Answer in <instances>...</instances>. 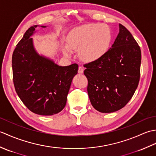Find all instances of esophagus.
<instances>
[{
	"instance_id": "1",
	"label": "esophagus",
	"mask_w": 156,
	"mask_h": 156,
	"mask_svg": "<svg viewBox=\"0 0 156 156\" xmlns=\"http://www.w3.org/2000/svg\"><path fill=\"white\" fill-rule=\"evenodd\" d=\"M84 72V68L82 66H79L78 68V73L79 74H82Z\"/></svg>"
}]
</instances>
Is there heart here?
<instances>
[{
	"label": "heart",
	"instance_id": "heart-1",
	"mask_svg": "<svg viewBox=\"0 0 156 156\" xmlns=\"http://www.w3.org/2000/svg\"><path fill=\"white\" fill-rule=\"evenodd\" d=\"M112 34L105 24H88L74 29L69 39V48L79 51V55L85 62H94L107 54L111 46ZM66 55H69L67 48L64 49Z\"/></svg>",
	"mask_w": 156,
	"mask_h": 156
}]
</instances>
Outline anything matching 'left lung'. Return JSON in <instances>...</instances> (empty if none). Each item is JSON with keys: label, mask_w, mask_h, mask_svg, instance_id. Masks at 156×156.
<instances>
[{"label": "left lung", "mask_w": 156, "mask_h": 156, "mask_svg": "<svg viewBox=\"0 0 156 156\" xmlns=\"http://www.w3.org/2000/svg\"><path fill=\"white\" fill-rule=\"evenodd\" d=\"M141 60L140 46L131 33L119 24V34L107 54L84 65L88 97L96 110L109 113L128 103L138 87Z\"/></svg>", "instance_id": "1"}]
</instances>
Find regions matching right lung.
Here are the masks:
<instances>
[{
    "mask_svg": "<svg viewBox=\"0 0 156 156\" xmlns=\"http://www.w3.org/2000/svg\"><path fill=\"white\" fill-rule=\"evenodd\" d=\"M38 26L28 29L13 51V82L19 97L29 110L49 116L58 113L65 107L78 65L59 66L52 59L39 55L31 37Z\"/></svg>",
    "mask_w": 156,
    "mask_h": 156,
    "instance_id": "add662e5",
    "label": "right lung"
}]
</instances>
